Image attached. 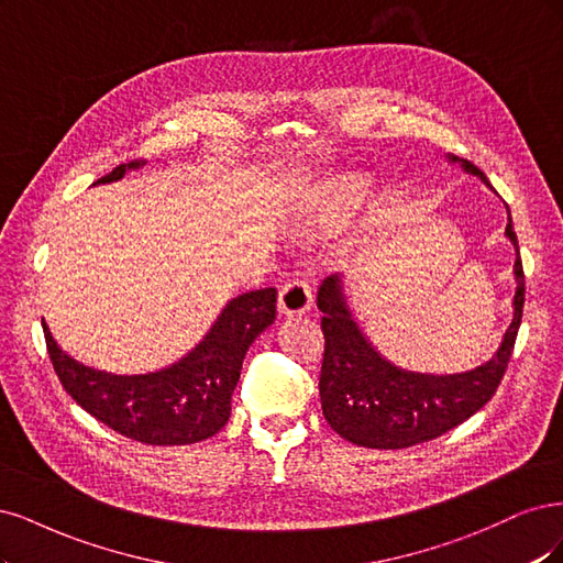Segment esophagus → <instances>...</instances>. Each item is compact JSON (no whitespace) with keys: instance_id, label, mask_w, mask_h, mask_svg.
<instances>
[{"instance_id":"34e87169","label":"esophagus","mask_w":563,"mask_h":563,"mask_svg":"<svg viewBox=\"0 0 563 563\" xmlns=\"http://www.w3.org/2000/svg\"><path fill=\"white\" fill-rule=\"evenodd\" d=\"M311 306H313V289H311V285H308L306 278L297 276L280 287V292H278L280 316H287V318L303 316L311 311Z\"/></svg>"}]
</instances>
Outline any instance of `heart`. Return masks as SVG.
<instances>
[{
    "mask_svg": "<svg viewBox=\"0 0 563 563\" xmlns=\"http://www.w3.org/2000/svg\"><path fill=\"white\" fill-rule=\"evenodd\" d=\"M357 191H360V185H357V179H353V177H346L336 187V194H339V198H343V201H353Z\"/></svg>",
    "mask_w": 563,
    "mask_h": 563,
    "instance_id": "1",
    "label": "heart"
}]
</instances>
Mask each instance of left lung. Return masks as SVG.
<instances>
[{"mask_svg":"<svg viewBox=\"0 0 563 563\" xmlns=\"http://www.w3.org/2000/svg\"><path fill=\"white\" fill-rule=\"evenodd\" d=\"M449 161L461 163L465 173L477 175L492 187L475 163L456 156H449ZM505 235L517 247L515 318L496 355L463 374L434 376L390 365L357 328L343 278L334 274L322 280L318 289L324 334L320 402L324 419L343 440L367 449H407L461 426L496 395L515 351L526 292L512 220L507 222Z\"/></svg>","mask_w":563,"mask_h":563,"instance_id":"left-lung-1","label":"left lung"}]
</instances>
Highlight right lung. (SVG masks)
I'll return each instance as SVG.
<instances>
[{
    "mask_svg": "<svg viewBox=\"0 0 563 563\" xmlns=\"http://www.w3.org/2000/svg\"><path fill=\"white\" fill-rule=\"evenodd\" d=\"M144 161L121 163L96 185L117 183ZM276 287L231 299L198 346L175 365L140 376L90 369L69 357L46 322V349L63 388L81 409L123 438L142 444H194L220 432L231 416V395L241 378L243 357L276 320Z\"/></svg>",
    "mask_w": 563,
    "mask_h": 563,
    "instance_id": "obj_1",
    "label": "right lung"
}]
</instances>
